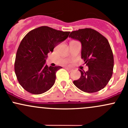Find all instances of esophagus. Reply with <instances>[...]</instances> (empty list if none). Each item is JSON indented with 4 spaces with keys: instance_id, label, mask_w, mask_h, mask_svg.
Returning <instances> with one entry per match:
<instances>
[{
    "instance_id": "34e87169",
    "label": "esophagus",
    "mask_w": 128,
    "mask_h": 128,
    "mask_svg": "<svg viewBox=\"0 0 128 128\" xmlns=\"http://www.w3.org/2000/svg\"><path fill=\"white\" fill-rule=\"evenodd\" d=\"M66 69L67 71H69V72H71V71H72V70L71 69V68H66Z\"/></svg>"
}]
</instances>
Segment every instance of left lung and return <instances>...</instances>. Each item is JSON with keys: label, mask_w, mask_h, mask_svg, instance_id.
Wrapping results in <instances>:
<instances>
[{"label": "left lung", "mask_w": 128, "mask_h": 128, "mask_svg": "<svg viewBox=\"0 0 128 128\" xmlns=\"http://www.w3.org/2000/svg\"><path fill=\"white\" fill-rule=\"evenodd\" d=\"M69 37L81 42V58L88 67L86 72L79 70L81 76L73 81L74 86L86 93H94L104 88L113 73L114 56L108 40L92 28L71 32Z\"/></svg>", "instance_id": "obj_1"}]
</instances>
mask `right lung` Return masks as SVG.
Returning a JSON list of instances; mask_svg holds the SVG:
<instances>
[{"label":"right lung","mask_w":128,"mask_h":128,"mask_svg":"<svg viewBox=\"0 0 128 128\" xmlns=\"http://www.w3.org/2000/svg\"><path fill=\"white\" fill-rule=\"evenodd\" d=\"M70 33L42 26L24 36L16 53L14 71L19 83L26 91L42 94L54 86L56 72L62 67L48 66L47 55L65 40Z\"/></svg>","instance_id":"1"}]
</instances>
